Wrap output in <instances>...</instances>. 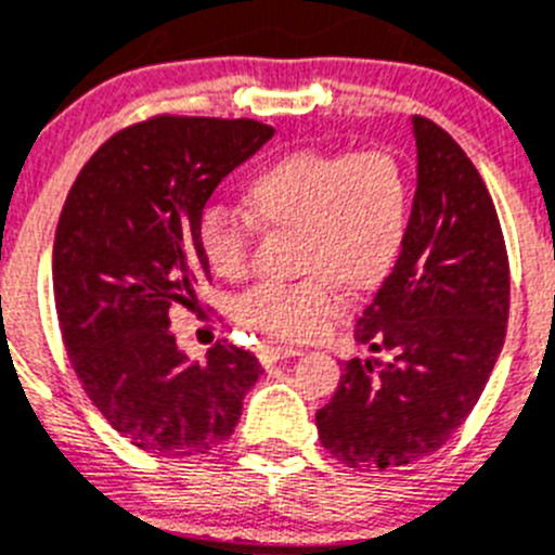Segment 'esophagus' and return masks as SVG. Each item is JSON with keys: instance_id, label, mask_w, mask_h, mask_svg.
Listing matches in <instances>:
<instances>
[{"instance_id": "1", "label": "esophagus", "mask_w": 555, "mask_h": 555, "mask_svg": "<svg viewBox=\"0 0 555 555\" xmlns=\"http://www.w3.org/2000/svg\"><path fill=\"white\" fill-rule=\"evenodd\" d=\"M304 348L298 346H279V343H268V346L259 348V362L271 364L279 362V359H289V357H301Z\"/></svg>"}]
</instances>
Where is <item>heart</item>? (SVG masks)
I'll list each match as a JSON object with an SVG mask.
<instances>
[{
  "label": "heart",
  "instance_id": "obj_1",
  "mask_svg": "<svg viewBox=\"0 0 555 555\" xmlns=\"http://www.w3.org/2000/svg\"><path fill=\"white\" fill-rule=\"evenodd\" d=\"M246 212L207 207L196 237L221 279L251 266L254 223L296 229L293 282H262L241 301V321L273 337L301 339L339 307V287H371L392 268L409 221L406 168L387 149H298L271 159L246 184Z\"/></svg>",
  "mask_w": 555,
  "mask_h": 555
}]
</instances>
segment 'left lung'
Here are the masks:
<instances>
[{"label":"left lung","mask_w":555,"mask_h":555,"mask_svg":"<svg viewBox=\"0 0 555 555\" xmlns=\"http://www.w3.org/2000/svg\"><path fill=\"white\" fill-rule=\"evenodd\" d=\"M417 191L401 254L357 343L389 359H351L314 423L357 470L403 467L442 448L473 412L508 321V259L481 173L442 127L412 118Z\"/></svg>","instance_id":"8db88e82"}]
</instances>
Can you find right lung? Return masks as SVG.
I'll return each instance as SVG.
<instances>
[{
  "instance_id": "1",
  "label": "right lung",
  "mask_w": 555,
  "mask_h": 555,
  "mask_svg": "<svg viewBox=\"0 0 555 555\" xmlns=\"http://www.w3.org/2000/svg\"><path fill=\"white\" fill-rule=\"evenodd\" d=\"M276 129L251 118L157 116L99 146L60 212L54 307L82 389L141 451L196 456L232 437L257 357L209 348L191 362L171 309L196 307L209 262L196 227L221 179Z\"/></svg>"
}]
</instances>
